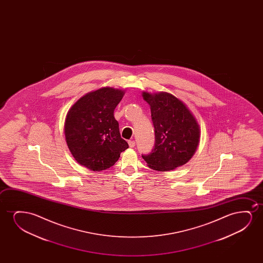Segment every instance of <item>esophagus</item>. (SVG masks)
I'll return each mask as SVG.
<instances>
[{"mask_svg": "<svg viewBox=\"0 0 263 263\" xmlns=\"http://www.w3.org/2000/svg\"><path fill=\"white\" fill-rule=\"evenodd\" d=\"M128 144H129V147L133 148L136 145V142L133 140L128 141Z\"/></svg>", "mask_w": 263, "mask_h": 263, "instance_id": "1", "label": "esophagus"}]
</instances>
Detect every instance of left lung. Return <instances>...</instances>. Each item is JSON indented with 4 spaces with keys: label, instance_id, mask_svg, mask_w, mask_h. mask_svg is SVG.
<instances>
[{
    "label": "left lung",
    "instance_id": "obj_1",
    "mask_svg": "<svg viewBox=\"0 0 263 263\" xmlns=\"http://www.w3.org/2000/svg\"><path fill=\"white\" fill-rule=\"evenodd\" d=\"M142 96L151 108L155 132L153 151L142 155L147 166L168 172L187 163L198 148L200 127L187 105L173 94L161 91Z\"/></svg>",
    "mask_w": 263,
    "mask_h": 263
}]
</instances>
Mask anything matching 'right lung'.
I'll list each match as a JSON object with an SVG mask.
<instances>
[{
	"label": "right lung",
	"instance_id": "right-lung-1",
	"mask_svg": "<svg viewBox=\"0 0 263 263\" xmlns=\"http://www.w3.org/2000/svg\"><path fill=\"white\" fill-rule=\"evenodd\" d=\"M125 90L102 87L80 98L65 117V141L73 158L93 172L110 168L128 148L120 137L114 109Z\"/></svg>",
	"mask_w": 263,
	"mask_h": 263
}]
</instances>
